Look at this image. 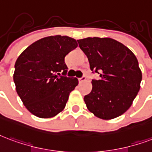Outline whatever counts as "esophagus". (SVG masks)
<instances>
[{"label":"esophagus","instance_id":"esophagus-1","mask_svg":"<svg viewBox=\"0 0 152 152\" xmlns=\"http://www.w3.org/2000/svg\"><path fill=\"white\" fill-rule=\"evenodd\" d=\"M86 80V77H85V76H82L81 78H79V82L80 83H82V82H84Z\"/></svg>","mask_w":152,"mask_h":152}]
</instances>
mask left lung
Segmentation results:
<instances>
[{
	"mask_svg": "<svg viewBox=\"0 0 152 152\" xmlns=\"http://www.w3.org/2000/svg\"><path fill=\"white\" fill-rule=\"evenodd\" d=\"M77 41L87 56L91 70L101 77L93 80L92 91L85 96L88 110L104 120L123 114L131 106L142 80L134 54L110 38L88 37Z\"/></svg>",
	"mask_w": 152,
	"mask_h": 152,
	"instance_id": "obj_1",
	"label": "left lung"
}]
</instances>
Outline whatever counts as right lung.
Listing matches in <instances>:
<instances>
[{
    "mask_svg": "<svg viewBox=\"0 0 152 152\" xmlns=\"http://www.w3.org/2000/svg\"><path fill=\"white\" fill-rule=\"evenodd\" d=\"M68 36H48L30 45L15 63L13 81L22 103L41 118L56 116L64 109L78 79L65 76V56L77 48Z\"/></svg>",
    "mask_w": 152,
    "mask_h": 152,
    "instance_id": "right-lung-1",
    "label": "right lung"
}]
</instances>
